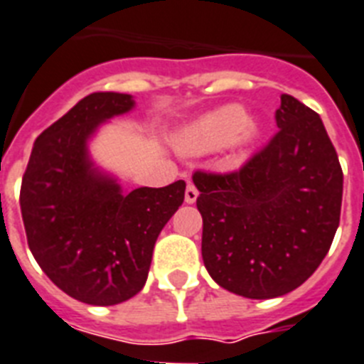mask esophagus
<instances>
[{
    "label": "esophagus",
    "mask_w": 364,
    "mask_h": 364,
    "mask_svg": "<svg viewBox=\"0 0 364 364\" xmlns=\"http://www.w3.org/2000/svg\"><path fill=\"white\" fill-rule=\"evenodd\" d=\"M197 197H199V191H197V188H195L193 184H188V188H186V193H184L186 203L193 204L195 200H197Z\"/></svg>",
    "instance_id": "34e87169"
}]
</instances>
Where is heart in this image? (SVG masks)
<instances>
[{
	"label": "heart",
	"mask_w": 364,
	"mask_h": 364,
	"mask_svg": "<svg viewBox=\"0 0 364 364\" xmlns=\"http://www.w3.org/2000/svg\"><path fill=\"white\" fill-rule=\"evenodd\" d=\"M262 130V124L247 117L240 104L218 107L189 124L178 137V149L182 152H210L223 146L251 145Z\"/></svg>",
	"instance_id": "1"
}]
</instances>
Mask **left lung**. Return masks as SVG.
Masks as SVG:
<instances>
[{
    "label": "left lung",
    "instance_id": "8db88e82",
    "mask_svg": "<svg viewBox=\"0 0 364 364\" xmlns=\"http://www.w3.org/2000/svg\"><path fill=\"white\" fill-rule=\"evenodd\" d=\"M279 132L240 171H197L203 260L219 287L269 299L301 287L341 221L342 169L316 111L281 96Z\"/></svg>",
    "mask_w": 364,
    "mask_h": 364
}]
</instances>
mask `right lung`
<instances>
[{
	"mask_svg": "<svg viewBox=\"0 0 364 364\" xmlns=\"http://www.w3.org/2000/svg\"><path fill=\"white\" fill-rule=\"evenodd\" d=\"M134 106L122 92L81 98L38 135L22 178L33 257L55 287L89 305H117L145 287L156 240L184 203V180L124 193L91 160L89 139L100 124Z\"/></svg>",
	"mask_w": 364,
	"mask_h": 364,
	"instance_id": "obj_1",
	"label": "right lung"
}]
</instances>
